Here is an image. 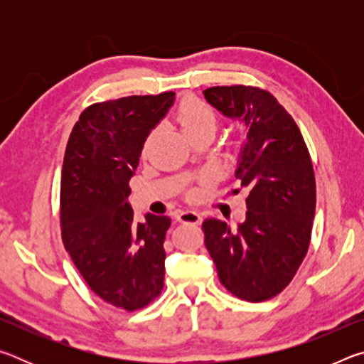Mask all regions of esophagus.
<instances>
[{
	"mask_svg": "<svg viewBox=\"0 0 364 364\" xmlns=\"http://www.w3.org/2000/svg\"><path fill=\"white\" fill-rule=\"evenodd\" d=\"M176 220L180 223H188V225H200L202 223V215L193 212V210H184L176 215Z\"/></svg>",
	"mask_w": 364,
	"mask_h": 364,
	"instance_id": "34e87169",
	"label": "esophagus"
}]
</instances>
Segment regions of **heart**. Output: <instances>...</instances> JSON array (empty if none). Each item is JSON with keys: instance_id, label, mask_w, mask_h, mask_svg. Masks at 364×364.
Returning a JSON list of instances; mask_svg holds the SVG:
<instances>
[{"instance_id": "obj_1", "label": "heart", "mask_w": 364, "mask_h": 364, "mask_svg": "<svg viewBox=\"0 0 364 364\" xmlns=\"http://www.w3.org/2000/svg\"><path fill=\"white\" fill-rule=\"evenodd\" d=\"M175 120L189 139L207 132L215 133L218 127V117L215 114V110L208 104L200 100H196V97H184L176 109ZM154 136H156V132H152L146 138L143 146L144 152H147V149L151 147Z\"/></svg>"}]
</instances>
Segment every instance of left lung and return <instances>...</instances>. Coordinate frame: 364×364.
<instances>
[{
    "label": "left lung",
    "mask_w": 364,
    "mask_h": 364,
    "mask_svg": "<svg viewBox=\"0 0 364 364\" xmlns=\"http://www.w3.org/2000/svg\"><path fill=\"white\" fill-rule=\"evenodd\" d=\"M205 100L247 128L236 178L247 189L245 221L202 223L220 282L237 299L268 300L297 273L311 239L316 183L310 152L291 114L257 86H212ZM239 193V189H237Z\"/></svg>",
    "instance_id": "8db88e82"
}]
</instances>
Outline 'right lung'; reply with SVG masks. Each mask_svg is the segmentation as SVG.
<instances>
[{
	"instance_id": "right-lung-1",
	"label": "right lung",
	"mask_w": 364,
	"mask_h": 364,
	"mask_svg": "<svg viewBox=\"0 0 364 364\" xmlns=\"http://www.w3.org/2000/svg\"><path fill=\"white\" fill-rule=\"evenodd\" d=\"M175 101L173 91L86 107L70 133L60 180V232L73 264L97 297L134 311L164 289L168 217L136 223L130 178L144 141Z\"/></svg>"
}]
</instances>
